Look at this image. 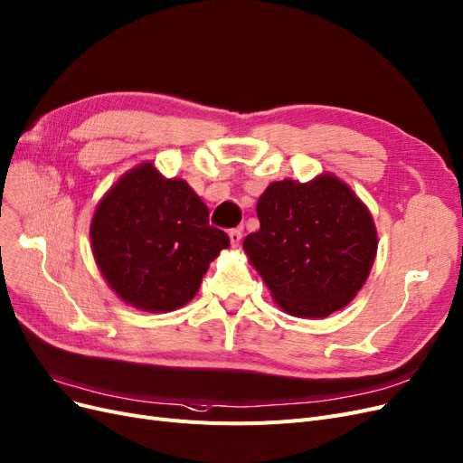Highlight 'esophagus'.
<instances>
[{"label":"esophagus","mask_w":463,"mask_h":463,"mask_svg":"<svg viewBox=\"0 0 463 463\" xmlns=\"http://www.w3.org/2000/svg\"><path fill=\"white\" fill-rule=\"evenodd\" d=\"M230 241H232V247L233 249H237L239 245H241V237H243V233H241V230L239 228H235V230H230Z\"/></svg>","instance_id":"obj_1"}]
</instances>
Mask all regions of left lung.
Masks as SVG:
<instances>
[{"mask_svg":"<svg viewBox=\"0 0 463 463\" xmlns=\"http://www.w3.org/2000/svg\"><path fill=\"white\" fill-rule=\"evenodd\" d=\"M257 214L260 230L243 250L283 312L327 317L356 297L372 272L377 230L350 185L329 172L307 184L272 182Z\"/></svg>","mask_w":463,"mask_h":463,"instance_id":"obj_1","label":"left lung"}]
</instances>
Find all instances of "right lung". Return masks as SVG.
<instances>
[{"label":"right lung","instance_id":"right-lung-1","mask_svg":"<svg viewBox=\"0 0 463 463\" xmlns=\"http://www.w3.org/2000/svg\"><path fill=\"white\" fill-rule=\"evenodd\" d=\"M91 252L117 297L146 312L182 308L230 237L209 226V209L185 180L153 163L110 187L90 224Z\"/></svg>","mask_w":463,"mask_h":463}]
</instances>
